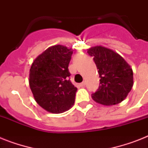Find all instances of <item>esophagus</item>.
I'll return each mask as SVG.
<instances>
[{
    "label": "esophagus",
    "mask_w": 148,
    "mask_h": 148,
    "mask_svg": "<svg viewBox=\"0 0 148 148\" xmlns=\"http://www.w3.org/2000/svg\"><path fill=\"white\" fill-rule=\"evenodd\" d=\"M85 84H86V83L84 82H84H82V83L80 84V86H81V87H84V86H85Z\"/></svg>",
    "instance_id": "1"
}]
</instances>
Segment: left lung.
<instances>
[{
	"label": "left lung",
	"instance_id": "obj_1",
	"mask_svg": "<svg viewBox=\"0 0 148 148\" xmlns=\"http://www.w3.org/2000/svg\"><path fill=\"white\" fill-rule=\"evenodd\" d=\"M98 69L100 86L92 98L103 105L121 103L133 87V71L121 56L112 50L96 46L88 51Z\"/></svg>",
	"mask_w": 148,
	"mask_h": 148
}]
</instances>
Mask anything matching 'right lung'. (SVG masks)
I'll list each match as a JSON object with an SVG mask.
<instances>
[{
    "label": "right lung",
    "mask_w": 148,
    "mask_h": 148,
    "mask_svg": "<svg viewBox=\"0 0 148 148\" xmlns=\"http://www.w3.org/2000/svg\"><path fill=\"white\" fill-rule=\"evenodd\" d=\"M73 51L63 45L48 47L34 60L29 85L36 102L53 114H60L74 105L77 88L69 79L68 65Z\"/></svg>",
    "instance_id": "add662e5"
}]
</instances>
